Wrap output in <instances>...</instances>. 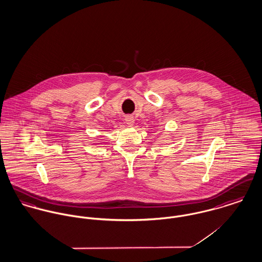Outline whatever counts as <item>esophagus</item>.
<instances>
[{
    "label": "esophagus",
    "instance_id": "34e87169",
    "mask_svg": "<svg viewBox=\"0 0 262 262\" xmlns=\"http://www.w3.org/2000/svg\"><path fill=\"white\" fill-rule=\"evenodd\" d=\"M125 122H126V124L132 126L135 123V118H134V117H132V116H127V117H125Z\"/></svg>",
    "mask_w": 262,
    "mask_h": 262
}]
</instances>
